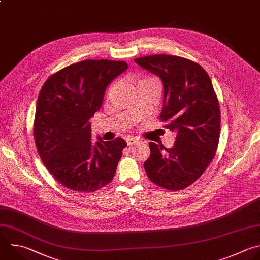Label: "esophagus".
<instances>
[{"mask_svg": "<svg viewBox=\"0 0 260 260\" xmlns=\"http://www.w3.org/2000/svg\"><path fill=\"white\" fill-rule=\"evenodd\" d=\"M126 143L128 146H133V145H136L139 143V140L138 139H135V138H127L126 139Z\"/></svg>", "mask_w": 260, "mask_h": 260, "instance_id": "34e87169", "label": "esophagus"}]
</instances>
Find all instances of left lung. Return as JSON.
I'll list each match as a JSON object with an SVG mask.
<instances>
[{
  "instance_id": "left-lung-1",
  "label": "left lung",
  "mask_w": 260,
  "mask_h": 260,
  "mask_svg": "<svg viewBox=\"0 0 260 260\" xmlns=\"http://www.w3.org/2000/svg\"><path fill=\"white\" fill-rule=\"evenodd\" d=\"M145 70L160 77L163 107L160 118L176 132L175 145L166 149L150 142L144 162L149 180L170 191L196 182L213 159L219 140L220 110L210 77L197 63L174 55L135 59Z\"/></svg>"
}]
</instances>
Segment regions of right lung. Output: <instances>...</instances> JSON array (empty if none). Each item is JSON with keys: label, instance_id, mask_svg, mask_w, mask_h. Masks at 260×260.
Returning a JSON list of instances; mask_svg holds the SVG:
<instances>
[{"label": "right lung", "instance_id": "add662e5", "mask_svg": "<svg viewBox=\"0 0 260 260\" xmlns=\"http://www.w3.org/2000/svg\"><path fill=\"white\" fill-rule=\"evenodd\" d=\"M127 69L124 61L83 60L51 75L40 92L34 136L50 174L76 192L108 185L126 142L91 140V118L100 110L109 83Z\"/></svg>", "mask_w": 260, "mask_h": 260}]
</instances>
